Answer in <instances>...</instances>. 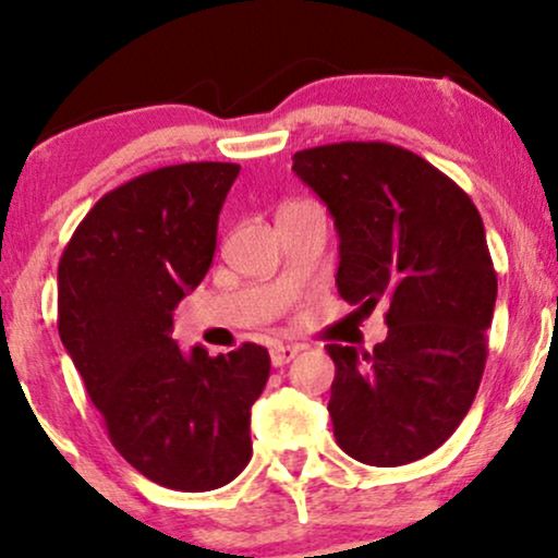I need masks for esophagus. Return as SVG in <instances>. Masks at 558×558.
<instances>
[{
    "label": "esophagus",
    "instance_id": "esophagus-1",
    "mask_svg": "<svg viewBox=\"0 0 558 558\" xmlns=\"http://www.w3.org/2000/svg\"><path fill=\"white\" fill-rule=\"evenodd\" d=\"M299 356V345H288V343H275L270 349V362L272 367H286L288 362L296 360Z\"/></svg>",
    "mask_w": 558,
    "mask_h": 558
}]
</instances>
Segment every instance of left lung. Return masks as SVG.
Returning a JSON list of instances; mask_svg holds the SVG:
<instances>
[{
    "label": "left lung",
    "instance_id": "8db88e82",
    "mask_svg": "<svg viewBox=\"0 0 558 558\" xmlns=\"http://www.w3.org/2000/svg\"><path fill=\"white\" fill-rule=\"evenodd\" d=\"M338 230L341 299L388 301L373 354L328 343V412L356 462L399 466L444 446L483 380L498 280L483 217L427 159L383 141H341L293 155Z\"/></svg>",
    "mask_w": 558,
    "mask_h": 558
}]
</instances>
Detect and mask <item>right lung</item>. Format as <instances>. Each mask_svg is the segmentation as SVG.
I'll return each mask as SVG.
<instances>
[{"instance_id":"1","label":"right lung","mask_w":558,"mask_h":558,"mask_svg":"<svg viewBox=\"0 0 558 558\" xmlns=\"http://www.w3.org/2000/svg\"><path fill=\"white\" fill-rule=\"evenodd\" d=\"M233 162L133 178L94 204L57 270V328L120 457L151 483L202 493L252 459L265 345L209 356L172 341V310L213 265Z\"/></svg>"}]
</instances>
